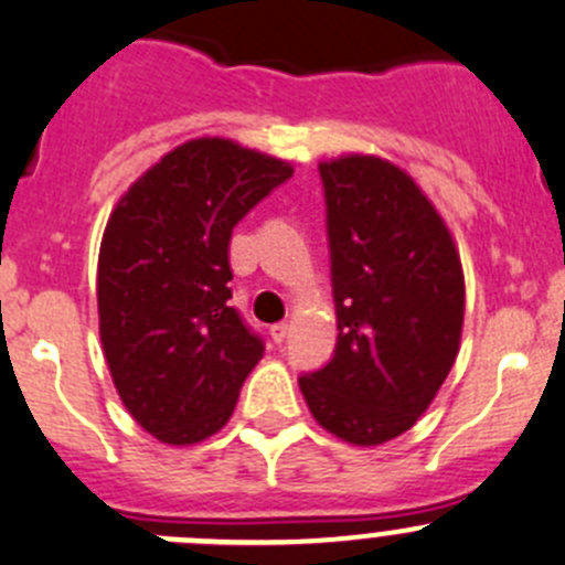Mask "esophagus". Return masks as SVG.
<instances>
[{
  "label": "esophagus",
  "instance_id": "34e87169",
  "mask_svg": "<svg viewBox=\"0 0 565 565\" xmlns=\"http://www.w3.org/2000/svg\"><path fill=\"white\" fill-rule=\"evenodd\" d=\"M288 332H291V327L282 324V321H279V324H271V327H268V335H271V341H274V343H282V341H286Z\"/></svg>",
  "mask_w": 565,
  "mask_h": 565
}]
</instances>
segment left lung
<instances>
[{
    "label": "left lung",
    "instance_id": "obj_1",
    "mask_svg": "<svg viewBox=\"0 0 565 565\" xmlns=\"http://www.w3.org/2000/svg\"><path fill=\"white\" fill-rule=\"evenodd\" d=\"M319 174L338 343L299 388L327 433L380 447L418 422L458 358L463 268L449 227L399 166L343 154Z\"/></svg>",
    "mask_w": 565,
    "mask_h": 565
}]
</instances>
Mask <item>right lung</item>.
<instances>
[{
    "label": "right lung",
    "mask_w": 565,
    "mask_h": 565,
    "mask_svg": "<svg viewBox=\"0 0 565 565\" xmlns=\"http://www.w3.org/2000/svg\"><path fill=\"white\" fill-rule=\"evenodd\" d=\"M291 163L230 138H193L118 199L99 246L107 369L130 416L171 447L227 424L266 347L230 308V238Z\"/></svg>",
    "instance_id": "obj_1"
}]
</instances>
